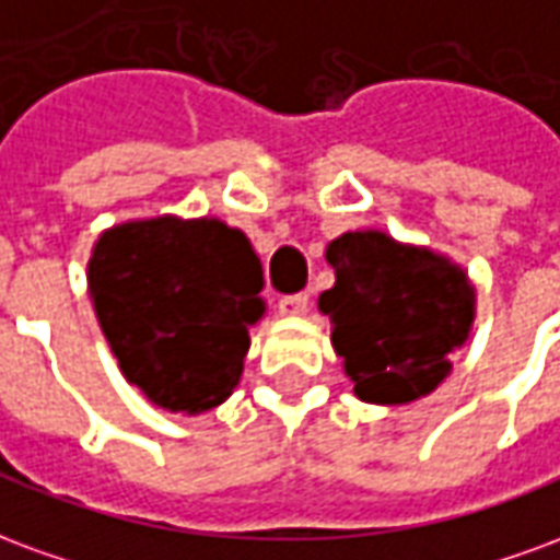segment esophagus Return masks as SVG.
I'll use <instances>...</instances> for the list:
<instances>
[{
    "mask_svg": "<svg viewBox=\"0 0 560 560\" xmlns=\"http://www.w3.org/2000/svg\"><path fill=\"white\" fill-rule=\"evenodd\" d=\"M277 307H280V313H283V316H304V313H307V295H304V292L283 295Z\"/></svg>",
    "mask_w": 560,
    "mask_h": 560,
    "instance_id": "34e87169",
    "label": "esophagus"
}]
</instances>
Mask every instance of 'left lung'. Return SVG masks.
Instances as JSON below:
<instances>
[{"mask_svg": "<svg viewBox=\"0 0 560 560\" xmlns=\"http://www.w3.org/2000/svg\"><path fill=\"white\" fill-rule=\"evenodd\" d=\"M328 262L337 283L319 307L354 394L402 406L435 390L475 319V289L463 271L385 232H346L330 241Z\"/></svg>", "mask_w": 560, "mask_h": 560, "instance_id": "8db88e82", "label": "left lung"}]
</instances>
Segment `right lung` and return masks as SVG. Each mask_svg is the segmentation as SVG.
<instances>
[{
	"label": "right lung",
	"instance_id": "add662e5",
	"mask_svg": "<svg viewBox=\"0 0 560 560\" xmlns=\"http://www.w3.org/2000/svg\"><path fill=\"white\" fill-rule=\"evenodd\" d=\"M262 262L220 220H142L101 235L89 292L121 373L170 411L199 415L238 385Z\"/></svg>",
	"mask_w": 560,
	"mask_h": 560
}]
</instances>
